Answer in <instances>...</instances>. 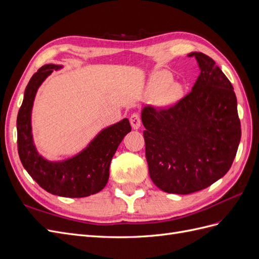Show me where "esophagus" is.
<instances>
[{
  "mask_svg": "<svg viewBox=\"0 0 259 259\" xmlns=\"http://www.w3.org/2000/svg\"><path fill=\"white\" fill-rule=\"evenodd\" d=\"M130 121L132 124V127L134 130H138L142 125V117H140L139 113H133L130 117Z\"/></svg>",
  "mask_w": 259,
  "mask_h": 259,
  "instance_id": "34e87169",
  "label": "esophagus"
}]
</instances>
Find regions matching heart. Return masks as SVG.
Segmentation results:
<instances>
[{"label":"heart","instance_id":"obj_1","mask_svg":"<svg viewBox=\"0 0 259 259\" xmlns=\"http://www.w3.org/2000/svg\"><path fill=\"white\" fill-rule=\"evenodd\" d=\"M173 79L170 73L166 71H158L152 74L148 82L147 93L149 95L159 94V104L163 107H167L175 104L182 98L184 94L183 85L178 82H171Z\"/></svg>","mask_w":259,"mask_h":259}]
</instances>
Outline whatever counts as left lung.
<instances>
[{"mask_svg": "<svg viewBox=\"0 0 259 259\" xmlns=\"http://www.w3.org/2000/svg\"><path fill=\"white\" fill-rule=\"evenodd\" d=\"M188 56L201 70L191 92L169 108L147 106L142 111L149 175L161 190L177 194L205 189L225 176L241 139L228 77L207 55Z\"/></svg>", "mask_w": 259, "mask_h": 259, "instance_id": "8db88e82", "label": "left lung"}]
</instances>
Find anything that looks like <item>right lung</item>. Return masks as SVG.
<instances>
[{"label":"right lung","instance_id":"obj_1","mask_svg":"<svg viewBox=\"0 0 259 259\" xmlns=\"http://www.w3.org/2000/svg\"><path fill=\"white\" fill-rule=\"evenodd\" d=\"M62 66L45 65L31 77L17 115V146L22 166L48 192L65 198H84L103 190L109 179V167L124 136L132 131L123 119L100 131L89 146L62 161H49L37 152L33 143L31 112L36 92L54 70Z\"/></svg>","mask_w":259,"mask_h":259}]
</instances>
